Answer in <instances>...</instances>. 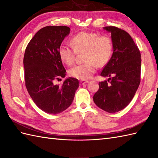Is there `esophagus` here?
I'll use <instances>...</instances> for the list:
<instances>
[{
	"label": "esophagus",
	"instance_id": "1",
	"mask_svg": "<svg viewBox=\"0 0 158 158\" xmlns=\"http://www.w3.org/2000/svg\"><path fill=\"white\" fill-rule=\"evenodd\" d=\"M88 82V81H85V80H81L80 81V85H84L85 83H87Z\"/></svg>",
	"mask_w": 158,
	"mask_h": 158
}]
</instances>
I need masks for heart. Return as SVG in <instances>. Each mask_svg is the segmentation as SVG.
Segmentation results:
<instances>
[{
    "label": "heart",
    "instance_id": "obj_1",
    "mask_svg": "<svg viewBox=\"0 0 158 158\" xmlns=\"http://www.w3.org/2000/svg\"><path fill=\"white\" fill-rule=\"evenodd\" d=\"M73 48L62 45L58 49L60 60L70 66L75 61L77 53H83L85 62L69 70L70 77L78 79H88L95 73L97 66H105L111 58L113 53V42L108 35H99L93 32H79L70 40Z\"/></svg>",
    "mask_w": 158,
    "mask_h": 158
}]
</instances>
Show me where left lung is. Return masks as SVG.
I'll list each match as a JSON object with an SVG mask.
<instances>
[{
  "mask_svg": "<svg viewBox=\"0 0 158 158\" xmlns=\"http://www.w3.org/2000/svg\"><path fill=\"white\" fill-rule=\"evenodd\" d=\"M111 32L113 53L100 73L109 77L99 82V89L93 97L99 108L110 113L122 110L135 96L140 82L141 57L132 38L126 31L115 26H106Z\"/></svg>",
  "mask_w": 158,
  "mask_h": 158,
  "instance_id": "8db88e82",
  "label": "left lung"
}]
</instances>
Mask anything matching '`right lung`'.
<instances>
[{
	"label": "right lung",
	"mask_w": 158,
	"mask_h": 158,
	"mask_svg": "<svg viewBox=\"0 0 158 158\" xmlns=\"http://www.w3.org/2000/svg\"><path fill=\"white\" fill-rule=\"evenodd\" d=\"M70 30L65 26H45L36 33L25 50L26 89L36 105L48 114H58L69 108L79 86L78 79L73 77L62 85L55 83L66 75L58 49Z\"/></svg>",
	"instance_id": "add662e5"
}]
</instances>
